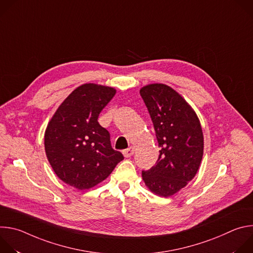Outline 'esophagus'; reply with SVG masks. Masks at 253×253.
<instances>
[{"instance_id":"1","label":"esophagus","mask_w":253,"mask_h":253,"mask_svg":"<svg viewBox=\"0 0 253 253\" xmlns=\"http://www.w3.org/2000/svg\"><path fill=\"white\" fill-rule=\"evenodd\" d=\"M133 154H134V147H133V146H131V147H129L128 149H126V150L123 151V155H124V157H126V158L131 157Z\"/></svg>"}]
</instances>
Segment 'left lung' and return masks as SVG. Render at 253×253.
I'll return each instance as SVG.
<instances>
[{
    "label": "left lung",
    "instance_id": "1",
    "mask_svg": "<svg viewBox=\"0 0 253 253\" xmlns=\"http://www.w3.org/2000/svg\"><path fill=\"white\" fill-rule=\"evenodd\" d=\"M153 122L158 146L156 165L142 171L145 185L168 197L185 187L196 175L203 156V133L199 119L185 99L165 84L140 90Z\"/></svg>",
    "mask_w": 253,
    "mask_h": 253
}]
</instances>
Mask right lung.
<instances>
[{
  "label": "right lung",
  "instance_id": "1",
  "mask_svg": "<svg viewBox=\"0 0 253 253\" xmlns=\"http://www.w3.org/2000/svg\"><path fill=\"white\" fill-rule=\"evenodd\" d=\"M116 94L112 87L83 84L59 106L45 131V151L56 175L78 190L105 180L124 159L111 146L98 117Z\"/></svg>",
  "mask_w": 253,
  "mask_h": 253
}]
</instances>
